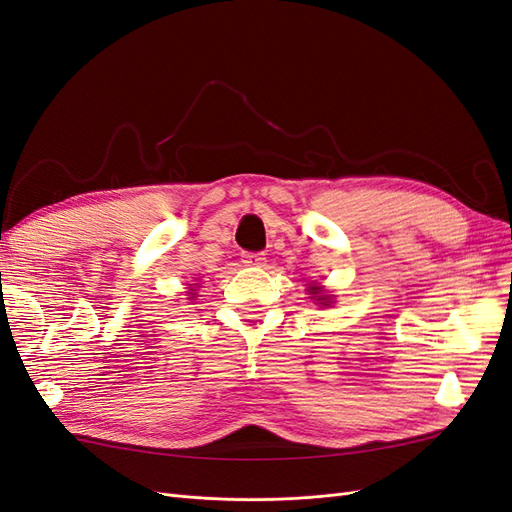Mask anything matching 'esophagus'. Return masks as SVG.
<instances>
[{
	"instance_id": "obj_1",
	"label": "esophagus",
	"mask_w": 512,
	"mask_h": 512,
	"mask_svg": "<svg viewBox=\"0 0 512 512\" xmlns=\"http://www.w3.org/2000/svg\"><path fill=\"white\" fill-rule=\"evenodd\" d=\"M265 260H267L265 252H247V254H243L245 265H265Z\"/></svg>"
}]
</instances>
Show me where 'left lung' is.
I'll use <instances>...</instances> for the list:
<instances>
[{"label": "left lung", "instance_id": "obj_1", "mask_svg": "<svg viewBox=\"0 0 512 512\" xmlns=\"http://www.w3.org/2000/svg\"><path fill=\"white\" fill-rule=\"evenodd\" d=\"M309 294H314V297L312 299H315L316 296L319 297L316 301H322V305H329L331 301H329V297H322V288H318V286H312V288H309Z\"/></svg>", "mask_w": 512, "mask_h": 512}]
</instances>
